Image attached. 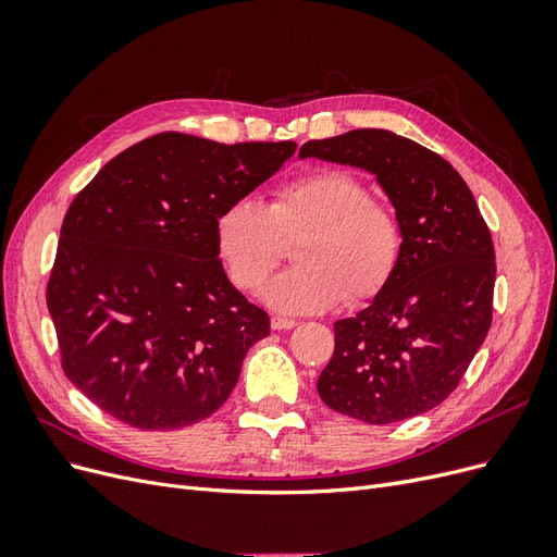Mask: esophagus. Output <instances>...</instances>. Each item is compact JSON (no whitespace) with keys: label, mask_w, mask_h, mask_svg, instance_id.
<instances>
[{"label":"esophagus","mask_w":557,"mask_h":557,"mask_svg":"<svg viewBox=\"0 0 557 557\" xmlns=\"http://www.w3.org/2000/svg\"><path fill=\"white\" fill-rule=\"evenodd\" d=\"M295 325H297V320H293V318H283V315L272 318V330H293Z\"/></svg>","instance_id":"1"}]
</instances>
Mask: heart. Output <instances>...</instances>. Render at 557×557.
<instances>
[{
	"label": "heart",
	"instance_id": "obj_1",
	"mask_svg": "<svg viewBox=\"0 0 557 557\" xmlns=\"http://www.w3.org/2000/svg\"><path fill=\"white\" fill-rule=\"evenodd\" d=\"M215 252L239 290H260L278 267L285 242H297L299 267L267 285L262 299L278 313H323L348 299L374 297L401 256L397 215L348 172L327 170L283 183L269 205L234 199L213 221Z\"/></svg>",
	"mask_w": 557,
	"mask_h": 557
}]
</instances>
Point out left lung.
Here are the masks:
<instances>
[{"label": "left lung", "mask_w": 557, "mask_h": 557, "mask_svg": "<svg viewBox=\"0 0 557 557\" xmlns=\"http://www.w3.org/2000/svg\"><path fill=\"white\" fill-rule=\"evenodd\" d=\"M305 158L374 174L401 227L391 281L334 323L318 395L372 425L425 413L458 387L493 323L495 248L474 195L442 156L387 129L307 141Z\"/></svg>", "instance_id": "left-lung-1"}]
</instances>
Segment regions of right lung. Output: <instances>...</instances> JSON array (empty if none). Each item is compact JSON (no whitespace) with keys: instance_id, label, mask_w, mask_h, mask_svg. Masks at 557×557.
<instances>
[{"instance_id":"1","label":"right lung","mask_w":557,"mask_h":557,"mask_svg":"<svg viewBox=\"0 0 557 557\" xmlns=\"http://www.w3.org/2000/svg\"><path fill=\"white\" fill-rule=\"evenodd\" d=\"M295 148L162 132L115 156L76 195L46 301L64 374L99 409L164 432L223 407L269 315L230 283L213 221Z\"/></svg>"}]
</instances>
